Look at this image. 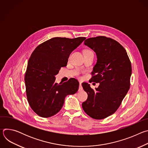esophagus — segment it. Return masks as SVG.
I'll list each match as a JSON object with an SVG mask.
<instances>
[{
  "label": "esophagus",
  "mask_w": 148,
  "mask_h": 148,
  "mask_svg": "<svg viewBox=\"0 0 148 148\" xmlns=\"http://www.w3.org/2000/svg\"><path fill=\"white\" fill-rule=\"evenodd\" d=\"M79 91H82V86H81V82H79Z\"/></svg>",
  "instance_id": "obj_1"
}]
</instances>
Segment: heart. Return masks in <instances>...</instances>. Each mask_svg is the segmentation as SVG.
<instances>
[{
	"mask_svg": "<svg viewBox=\"0 0 148 148\" xmlns=\"http://www.w3.org/2000/svg\"><path fill=\"white\" fill-rule=\"evenodd\" d=\"M86 52H92V51H90V50H87Z\"/></svg>",
	"mask_w": 148,
	"mask_h": 148,
	"instance_id": "b5f03b06",
	"label": "heart"
}]
</instances>
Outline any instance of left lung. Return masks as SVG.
Masks as SVG:
<instances>
[{
	"label": "left lung",
	"instance_id": "1",
	"mask_svg": "<svg viewBox=\"0 0 148 148\" xmlns=\"http://www.w3.org/2000/svg\"><path fill=\"white\" fill-rule=\"evenodd\" d=\"M84 45L96 53L97 60L90 82H99L95 90L88 83L82 86L87 99L82 103L85 112L92 118L102 119L119 108L130 87L132 67L125 49L118 42L105 36L86 39Z\"/></svg>",
	"mask_w": 148,
	"mask_h": 148
}]
</instances>
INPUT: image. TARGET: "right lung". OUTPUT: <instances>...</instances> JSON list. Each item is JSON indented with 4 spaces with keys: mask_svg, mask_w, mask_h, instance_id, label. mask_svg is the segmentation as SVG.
Listing matches in <instances>:
<instances>
[{
    "mask_svg": "<svg viewBox=\"0 0 148 148\" xmlns=\"http://www.w3.org/2000/svg\"><path fill=\"white\" fill-rule=\"evenodd\" d=\"M86 38L54 37L38 46L32 53L25 74L28 102L33 111L43 118L57 114L67 95L76 93L79 82L75 78L58 84L56 75L67 66L71 52Z\"/></svg>",
    "mask_w": 148,
    "mask_h": 148,
    "instance_id": "add662e5",
    "label": "right lung"
}]
</instances>
